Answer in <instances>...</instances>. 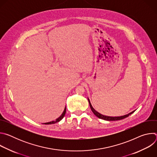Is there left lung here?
I'll return each mask as SVG.
<instances>
[{
    "instance_id": "obj_1",
    "label": "left lung",
    "mask_w": 157,
    "mask_h": 157,
    "mask_svg": "<svg viewBox=\"0 0 157 157\" xmlns=\"http://www.w3.org/2000/svg\"><path fill=\"white\" fill-rule=\"evenodd\" d=\"M88 101H89V105H90V107L91 109V110L93 111V113H94V114L98 117V118L99 119H103V120H105V121H119V120H122L123 119H125L126 117H127L129 115L132 114L133 113H134L135 112V110H133L132 112H131V113H130L129 114H126V115H124V116H118V117H110V116H104L100 113H99L98 111H96L92 106L91 102H90V101H89V99H88Z\"/></svg>"
}]
</instances>
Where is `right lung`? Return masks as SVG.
<instances>
[{
    "mask_svg": "<svg viewBox=\"0 0 157 157\" xmlns=\"http://www.w3.org/2000/svg\"><path fill=\"white\" fill-rule=\"evenodd\" d=\"M66 107H64V111H63V113H62V114H61L58 119H56V121H52V122H47V123H44V124H55V123H56V122H59V121L64 117V115H65V114H66Z\"/></svg>",
    "mask_w": 157,
    "mask_h": 157,
    "instance_id": "1",
    "label": "right lung"
}]
</instances>
